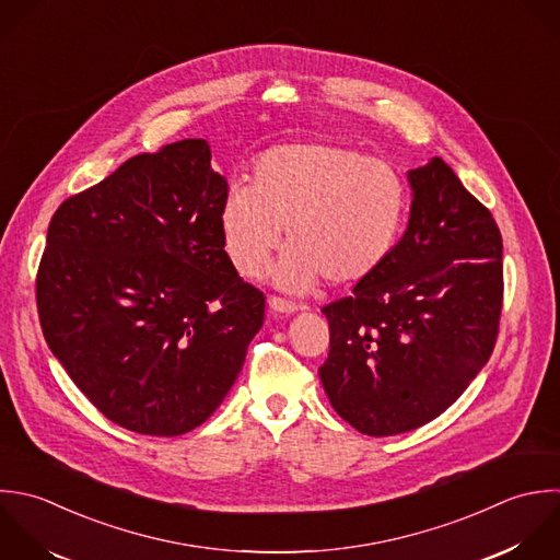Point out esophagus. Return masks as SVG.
I'll list each match as a JSON object with an SVG mask.
<instances>
[{"instance_id":"34e87169","label":"esophagus","mask_w":560,"mask_h":560,"mask_svg":"<svg viewBox=\"0 0 560 560\" xmlns=\"http://www.w3.org/2000/svg\"><path fill=\"white\" fill-rule=\"evenodd\" d=\"M268 307L272 312H279V314H292L299 310L296 303L288 301V299H281V296H268Z\"/></svg>"}]
</instances>
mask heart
Wrapping results in <instances>:
<instances>
[{
    "mask_svg": "<svg viewBox=\"0 0 560 560\" xmlns=\"http://www.w3.org/2000/svg\"><path fill=\"white\" fill-rule=\"evenodd\" d=\"M408 202V183L393 163L336 141H292L255 161L250 185L229 189L220 229L233 266L248 279L268 270L285 226L279 285L307 290L320 277L355 285L395 250Z\"/></svg>",
    "mask_w": 560,
    "mask_h": 560,
    "instance_id": "b5f03b06",
    "label": "heart"
}]
</instances>
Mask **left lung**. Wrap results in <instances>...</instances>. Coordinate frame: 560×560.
I'll return each instance as SVG.
<instances>
[{"label":"left lung","instance_id":"obj_1","mask_svg":"<svg viewBox=\"0 0 560 560\" xmlns=\"http://www.w3.org/2000/svg\"><path fill=\"white\" fill-rule=\"evenodd\" d=\"M410 185V222L386 264L323 307V388L366 436H395L443 415L500 334L504 244L495 218L439 156L412 170Z\"/></svg>","mask_w":560,"mask_h":560}]
</instances>
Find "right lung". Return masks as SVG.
I'll list each match as a JSON object with an SVG mask.
<instances>
[{
	"mask_svg": "<svg viewBox=\"0 0 560 560\" xmlns=\"http://www.w3.org/2000/svg\"><path fill=\"white\" fill-rule=\"evenodd\" d=\"M205 139L124 161L54 211L36 270L47 347L113 423L180 436L237 380L266 296L224 250Z\"/></svg>",
	"mask_w": 560,
	"mask_h": 560,
	"instance_id": "1",
	"label": "right lung"
}]
</instances>
